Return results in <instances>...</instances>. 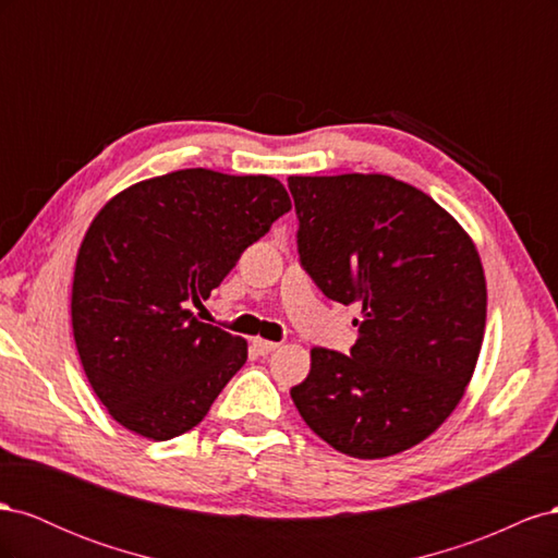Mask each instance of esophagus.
Listing matches in <instances>:
<instances>
[{"label": "esophagus", "mask_w": 558, "mask_h": 558, "mask_svg": "<svg viewBox=\"0 0 558 558\" xmlns=\"http://www.w3.org/2000/svg\"><path fill=\"white\" fill-rule=\"evenodd\" d=\"M275 349H279L277 342H267V340H260V337L253 340V351H256L258 356H267V353H272Z\"/></svg>", "instance_id": "esophagus-1"}]
</instances>
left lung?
<instances>
[{
  "instance_id": "8db88e82",
  "label": "left lung",
  "mask_w": 558,
  "mask_h": 558,
  "mask_svg": "<svg viewBox=\"0 0 558 558\" xmlns=\"http://www.w3.org/2000/svg\"><path fill=\"white\" fill-rule=\"evenodd\" d=\"M300 265L359 302V340L314 347L291 388L305 424L353 459H384L440 428L463 398L486 324L477 248L433 197L384 174L289 177Z\"/></svg>"
}]
</instances>
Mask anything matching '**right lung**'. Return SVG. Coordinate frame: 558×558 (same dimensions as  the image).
<instances>
[{"label": "right lung", "mask_w": 558, "mask_h": 558, "mask_svg": "<svg viewBox=\"0 0 558 558\" xmlns=\"http://www.w3.org/2000/svg\"><path fill=\"white\" fill-rule=\"evenodd\" d=\"M291 209L272 177L181 170L118 193L78 248L72 326L97 398L128 430L172 440L207 416L246 342L199 324L242 253Z\"/></svg>", "instance_id": "right-lung-1"}]
</instances>
